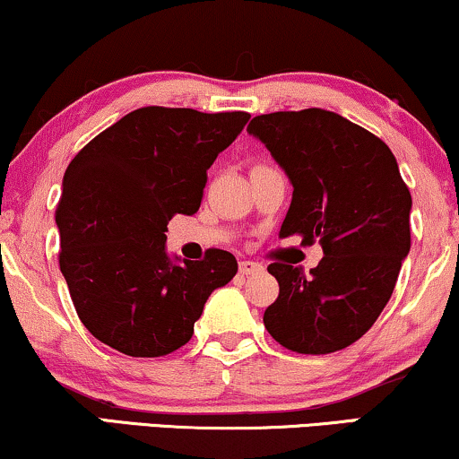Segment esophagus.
Returning a JSON list of instances; mask_svg holds the SVG:
<instances>
[{
    "instance_id": "obj_1",
    "label": "esophagus",
    "mask_w": 459,
    "mask_h": 459,
    "mask_svg": "<svg viewBox=\"0 0 459 459\" xmlns=\"http://www.w3.org/2000/svg\"><path fill=\"white\" fill-rule=\"evenodd\" d=\"M264 266L260 263H254V260H241L239 263V273L241 275H256V273H263Z\"/></svg>"
}]
</instances>
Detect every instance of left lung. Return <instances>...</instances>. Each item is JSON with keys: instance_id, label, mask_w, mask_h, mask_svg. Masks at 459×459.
I'll return each mask as SVG.
<instances>
[{"instance_id": "left-lung-1", "label": "left lung", "mask_w": 459, "mask_h": 459, "mask_svg": "<svg viewBox=\"0 0 459 459\" xmlns=\"http://www.w3.org/2000/svg\"><path fill=\"white\" fill-rule=\"evenodd\" d=\"M247 131L264 143L294 193L280 237L320 239L324 256L305 275L271 263L280 283L264 328L290 351L322 356L368 333L390 300L411 249V193L392 150L328 109L273 112Z\"/></svg>"}]
</instances>
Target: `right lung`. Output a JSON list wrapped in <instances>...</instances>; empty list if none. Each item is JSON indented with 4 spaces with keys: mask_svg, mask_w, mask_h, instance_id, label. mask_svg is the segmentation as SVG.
<instances>
[{
    "mask_svg": "<svg viewBox=\"0 0 459 459\" xmlns=\"http://www.w3.org/2000/svg\"><path fill=\"white\" fill-rule=\"evenodd\" d=\"M247 112L148 106L92 137L63 178L59 266L75 313L101 343L133 358L186 345L213 290L237 273L224 249L171 263L167 224L199 212L207 169Z\"/></svg>",
    "mask_w": 459,
    "mask_h": 459,
    "instance_id": "obj_1",
    "label": "right lung"
}]
</instances>
